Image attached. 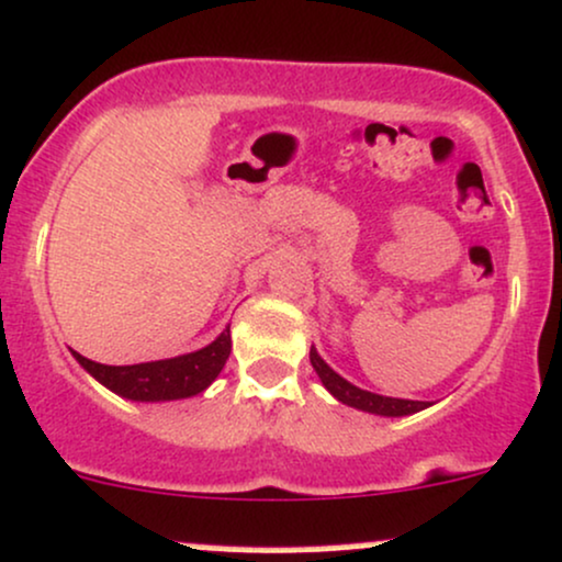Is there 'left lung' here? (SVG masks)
I'll list each match as a JSON object with an SVG mask.
<instances>
[{
    "mask_svg": "<svg viewBox=\"0 0 562 562\" xmlns=\"http://www.w3.org/2000/svg\"><path fill=\"white\" fill-rule=\"evenodd\" d=\"M311 363L318 374V380L324 382V387L345 406L358 408V412L376 414V417H408V414H417L422 408H427V401H406V398H390V395L369 393V390L356 387V384L339 376L324 358L318 356V350L311 348Z\"/></svg>",
    "mask_w": 562,
    "mask_h": 562,
    "instance_id": "8db88e82",
    "label": "left lung"
}]
</instances>
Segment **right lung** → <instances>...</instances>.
Returning a JSON list of instances; mask_svg holds the SVG:
<instances>
[{
	"mask_svg": "<svg viewBox=\"0 0 562 562\" xmlns=\"http://www.w3.org/2000/svg\"><path fill=\"white\" fill-rule=\"evenodd\" d=\"M71 356L77 358L87 374L122 398L137 403L182 401L204 393L217 380L231 356V326H225L223 334L206 348L186 352V356L164 358V361L105 366L79 356L77 350H71Z\"/></svg>",
	"mask_w": 562,
	"mask_h": 562,
	"instance_id": "add662e5",
	"label": "right lung"
}]
</instances>
